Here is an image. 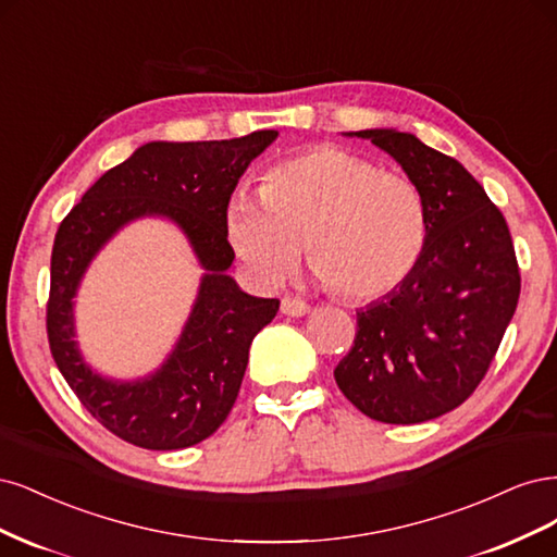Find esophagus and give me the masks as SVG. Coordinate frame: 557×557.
<instances>
[{"label":"esophagus","mask_w":557,"mask_h":557,"mask_svg":"<svg viewBox=\"0 0 557 557\" xmlns=\"http://www.w3.org/2000/svg\"><path fill=\"white\" fill-rule=\"evenodd\" d=\"M280 310L286 317H305V314L310 312V305L302 302V300H296L292 296H284L282 302H280Z\"/></svg>","instance_id":"esophagus-1"}]
</instances>
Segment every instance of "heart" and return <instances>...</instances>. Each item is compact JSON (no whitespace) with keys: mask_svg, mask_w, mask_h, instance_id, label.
I'll list each match as a JSON object with an SVG mask.
<instances>
[{"mask_svg":"<svg viewBox=\"0 0 557 557\" xmlns=\"http://www.w3.org/2000/svg\"><path fill=\"white\" fill-rule=\"evenodd\" d=\"M226 238L245 273L277 284L300 257L319 284L354 300H376L414 273L428 238L419 187L374 161L321 146L284 159L261 194L236 191Z\"/></svg>","mask_w":557,"mask_h":557,"instance_id":"1","label":"heart"}]
</instances>
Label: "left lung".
<instances>
[{
  "instance_id": "obj_1",
  "label": "left lung",
  "mask_w": 557,
  "mask_h": 557,
  "mask_svg": "<svg viewBox=\"0 0 557 557\" xmlns=\"http://www.w3.org/2000/svg\"><path fill=\"white\" fill-rule=\"evenodd\" d=\"M398 161L423 196V255L396 292L356 312L335 382L382 423L456 409L486 374L516 312L520 275L509 226L460 161L398 129L347 132Z\"/></svg>"
}]
</instances>
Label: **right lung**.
Instances as JSON below:
<instances>
[{"mask_svg":"<svg viewBox=\"0 0 557 557\" xmlns=\"http://www.w3.org/2000/svg\"><path fill=\"white\" fill-rule=\"evenodd\" d=\"M277 138L263 129L228 140H152L106 171L58 228L50 257L48 343L83 407L120 440L173 451L210 437L238 398L249 345L280 310L277 298L245 294L226 271V206L247 166ZM178 226L205 275L178 343L136 381H113L85 361L75 339L73 298L100 249L136 219Z\"/></svg>","mask_w":557,"mask_h":557,"instance_id":"1","label":"right lung"}]
</instances>
